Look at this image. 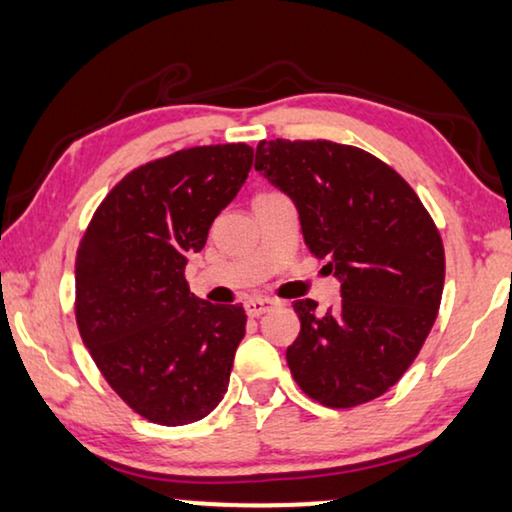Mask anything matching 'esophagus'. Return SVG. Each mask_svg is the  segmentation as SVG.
<instances>
[{
  "label": "esophagus",
  "mask_w": 512,
  "mask_h": 512,
  "mask_svg": "<svg viewBox=\"0 0 512 512\" xmlns=\"http://www.w3.org/2000/svg\"><path fill=\"white\" fill-rule=\"evenodd\" d=\"M275 301L272 298H265V296H256V298H249V301H244V310H247L249 317H258L263 313H268V310L275 308Z\"/></svg>",
  "instance_id": "34e87169"
}]
</instances>
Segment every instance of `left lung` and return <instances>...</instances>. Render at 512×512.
Instances as JSON below:
<instances>
[{
  "instance_id": "8db88e82",
  "label": "left lung",
  "mask_w": 512,
  "mask_h": 512,
  "mask_svg": "<svg viewBox=\"0 0 512 512\" xmlns=\"http://www.w3.org/2000/svg\"><path fill=\"white\" fill-rule=\"evenodd\" d=\"M256 171L296 204L303 240L341 282L327 313L294 303L291 376L324 407L376 400L400 381L433 329L444 247L411 185L386 162L331 141H261Z\"/></svg>"
}]
</instances>
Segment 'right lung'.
<instances>
[{
	"instance_id": "obj_1",
	"label": "right lung",
	"mask_w": 512,
	"mask_h": 512,
	"mask_svg": "<svg viewBox=\"0 0 512 512\" xmlns=\"http://www.w3.org/2000/svg\"><path fill=\"white\" fill-rule=\"evenodd\" d=\"M244 143L178 150L126 174L86 228L75 261L82 341L110 388L159 426L211 414L247 331L240 303L190 294L188 256L247 181Z\"/></svg>"
}]
</instances>
